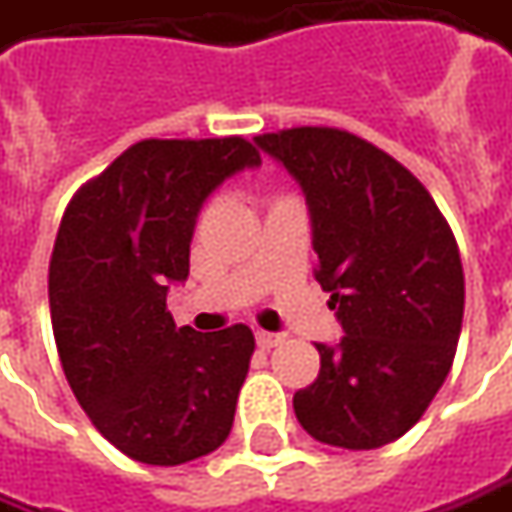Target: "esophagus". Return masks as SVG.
Segmentation results:
<instances>
[{
  "mask_svg": "<svg viewBox=\"0 0 512 512\" xmlns=\"http://www.w3.org/2000/svg\"><path fill=\"white\" fill-rule=\"evenodd\" d=\"M255 340L260 351H272L274 345L280 343V337H277V334H269V331H257Z\"/></svg>",
  "mask_w": 512,
  "mask_h": 512,
  "instance_id": "obj_1",
  "label": "esophagus"
}]
</instances>
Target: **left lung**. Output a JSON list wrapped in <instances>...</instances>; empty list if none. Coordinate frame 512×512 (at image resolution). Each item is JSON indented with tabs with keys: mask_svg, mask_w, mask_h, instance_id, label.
I'll return each instance as SVG.
<instances>
[{
	"mask_svg": "<svg viewBox=\"0 0 512 512\" xmlns=\"http://www.w3.org/2000/svg\"><path fill=\"white\" fill-rule=\"evenodd\" d=\"M300 181L317 280L345 328L320 374L294 394L323 445L374 450L408 433L448 377L465 314L453 229L411 169L360 135L291 127L255 138Z\"/></svg>",
	"mask_w": 512,
	"mask_h": 512,
	"instance_id": "1",
	"label": "left lung"
}]
</instances>
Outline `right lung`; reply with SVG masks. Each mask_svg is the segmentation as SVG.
<instances>
[{"mask_svg":"<svg viewBox=\"0 0 512 512\" xmlns=\"http://www.w3.org/2000/svg\"><path fill=\"white\" fill-rule=\"evenodd\" d=\"M260 152L240 135L144 138L79 186L53 243L47 294L64 377L96 431L135 462L218 450L255 354L252 328H175L203 201Z\"/></svg>","mask_w":512,"mask_h":512,"instance_id":"obj_1","label":"right lung"}]
</instances>
